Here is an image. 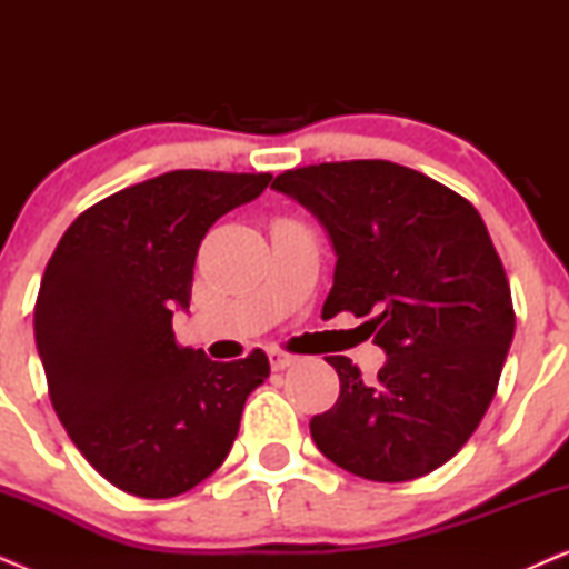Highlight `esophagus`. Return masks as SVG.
I'll return each instance as SVG.
<instances>
[{
  "instance_id": "obj_1",
  "label": "esophagus",
  "mask_w": 569,
  "mask_h": 569,
  "mask_svg": "<svg viewBox=\"0 0 569 569\" xmlns=\"http://www.w3.org/2000/svg\"><path fill=\"white\" fill-rule=\"evenodd\" d=\"M269 360H271V368H274V370H284V368H290V365L295 362V355L274 347V349H269Z\"/></svg>"
}]
</instances>
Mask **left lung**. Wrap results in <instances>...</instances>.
I'll return each instance as SVG.
<instances>
[{"instance_id":"1","label":"left lung","mask_w":569,"mask_h":569,"mask_svg":"<svg viewBox=\"0 0 569 569\" xmlns=\"http://www.w3.org/2000/svg\"><path fill=\"white\" fill-rule=\"evenodd\" d=\"M271 186L329 230L337 269L323 316H370L388 355L372 383L349 357H326L339 399L310 419L318 450L370 481L425 477L479 427L516 333L485 220L461 193L388 160L318 162Z\"/></svg>"}]
</instances>
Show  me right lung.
Returning <instances> with one entry per match:
<instances>
[{
  "label": "right lung",
  "instance_id": "right-lung-1",
  "mask_svg": "<svg viewBox=\"0 0 569 569\" xmlns=\"http://www.w3.org/2000/svg\"><path fill=\"white\" fill-rule=\"evenodd\" d=\"M269 181L170 170L84 209L46 263L33 331L53 411L123 492L166 500L204 481L230 453L248 393L269 378L261 349L212 362L173 333L201 238Z\"/></svg>",
  "mask_w": 569,
  "mask_h": 569
}]
</instances>
